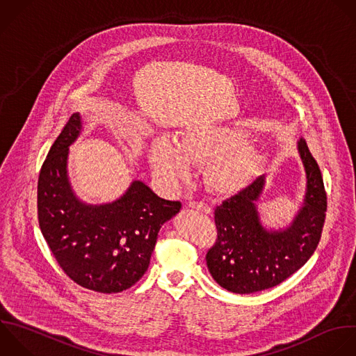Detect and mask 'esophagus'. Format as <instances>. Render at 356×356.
Instances as JSON below:
<instances>
[{
    "label": "esophagus",
    "mask_w": 356,
    "mask_h": 356,
    "mask_svg": "<svg viewBox=\"0 0 356 356\" xmlns=\"http://www.w3.org/2000/svg\"><path fill=\"white\" fill-rule=\"evenodd\" d=\"M188 206L195 209V210H199L202 213H206V214L211 213V207L207 203H203V202H189Z\"/></svg>",
    "instance_id": "obj_1"
}]
</instances>
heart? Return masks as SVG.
Wrapping results in <instances>:
<instances>
[{
  "instance_id": "b5f03b06",
  "label": "heart",
  "mask_w": 356,
  "mask_h": 356,
  "mask_svg": "<svg viewBox=\"0 0 356 356\" xmlns=\"http://www.w3.org/2000/svg\"><path fill=\"white\" fill-rule=\"evenodd\" d=\"M254 149L235 129L195 124L186 128L178 142L159 138L149 150V163L165 186L174 192L195 175L196 167L204 168L207 186L218 195L239 192L250 179L256 165Z\"/></svg>"
}]
</instances>
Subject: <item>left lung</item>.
Returning <instances> with one entry per match:
<instances>
[{
    "instance_id": "left-lung-1",
    "label": "left lung",
    "mask_w": 356,
    "mask_h": 356,
    "mask_svg": "<svg viewBox=\"0 0 356 356\" xmlns=\"http://www.w3.org/2000/svg\"><path fill=\"white\" fill-rule=\"evenodd\" d=\"M305 170L302 206L291 224L267 229L257 209L266 177H257L214 210L217 241L206 254L214 281L234 293H252L273 288L298 271L314 253L327 210L320 168L306 142H298Z\"/></svg>"
}]
</instances>
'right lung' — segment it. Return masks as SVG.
Instances as JSON below:
<instances>
[{
	"mask_svg": "<svg viewBox=\"0 0 356 356\" xmlns=\"http://www.w3.org/2000/svg\"><path fill=\"white\" fill-rule=\"evenodd\" d=\"M82 125L81 114H72L42 165L39 224L71 280L96 292L115 293L131 288L146 273L159 231L179 213L181 203L159 197L138 179L111 203L81 200L70 181L68 154Z\"/></svg>",
	"mask_w": 356,
	"mask_h": 356,
	"instance_id": "obj_1",
	"label": "right lung"
}]
</instances>
